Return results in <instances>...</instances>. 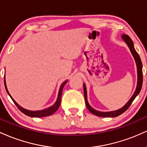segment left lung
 I'll return each mask as SVG.
<instances>
[{"mask_svg": "<svg viewBox=\"0 0 147 147\" xmlns=\"http://www.w3.org/2000/svg\"><path fill=\"white\" fill-rule=\"evenodd\" d=\"M123 40L126 42V44L128 45L129 48H130L131 53H132L133 57H134L135 60H136V65H137L138 68V85L136 90L135 91L134 94H133L131 98L129 99V101L124 105L122 109H119V110L111 111V112H100V111H97L92 109L91 106L89 105L88 102L87 101V92H86V88L85 84H84V97H85V102L86 105L87 109L90 111L91 113H92L95 115L99 116V117H115L119 116V115L122 114L125 111L129 109V107L131 105L132 102H133L135 98L137 97V95L140 92L142 86V82H143V73H142V63L140 57L139 55L137 52L136 51L134 48V45H133V42L131 38L126 34H124L122 36Z\"/></svg>", "mask_w": 147, "mask_h": 147, "instance_id": "left-lung-1", "label": "left lung"}]
</instances>
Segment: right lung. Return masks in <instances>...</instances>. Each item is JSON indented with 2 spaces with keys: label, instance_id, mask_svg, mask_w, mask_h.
<instances>
[{
  "label": "right lung",
  "instance_id": "add662e5",
  "mask_svg": "<svg viewBox=\"0 0 147 147\" xmlns=\"http://www.w3.org/2000/svg\"><path fill=\"white\" fill-rule=\"evenodd\" d=\"M67 81L64 82L63 84L61 85L60 88H59V94H58V97H57V102H55V104H54L53 106H51V107L48 108V109H44V110L42 111H28L26 109H24L23 108H22L18 104L16 103L14 99H12V97H11L10 94L8 92L7 88V86H6V83H5V79H4V83H5V87L6 91L8 93V95L10 96L11 99H12V101L14 102L15 104V105L17 106V108L19 109L20 111H21L23 113H24L26 115L29 116V117H46V116H50L52 115L53 113H55L56 111L58 110V109L59 108V106L61 104V94H62V91H63V88L65 86V84H66Z\"/></svg>",
  "mask_w": 147,
  "mask_h": 147
}]
</instances>
